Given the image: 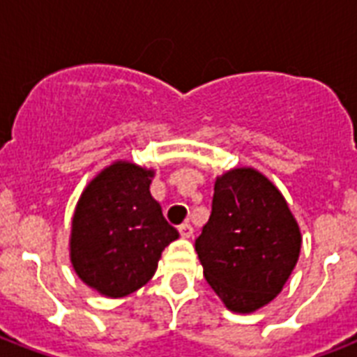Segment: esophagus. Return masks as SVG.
I'll return each instance as SVG.
<instances>
[{
    "instance_id": "esophagus-1",
    "label": "esophagus",
    "mask_w": 357,
    "mask_h": 357,
    "mask_svg": "<svg viewBox=\"0 0 357 357\" xmlns=\"http://www.w3.org/2000/svg\"><path fill=\"white\" fill-rule=\"evenodd\" d=\"M178 231H179V235H181V237H183V238H190V237H192V226H190V224H181V226H179V228H178Z\"/></svg>"
}]
</instances>
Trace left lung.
Wrapping results in <instances>:
<instances>
[{
  "label": "left lung",
  "instance_id": "1",
  "mask_svg": "<svg viewBox=\"0 0 357 357\" xmlns=\"http://www.w3.org/2000/svg\"><path fill=\"white\" fill-rule=\"evenodd\" d=\"M195 246L224 305L254 313L282 293L298 261L302 234L276 185L259 170L241 167L215 181L211 217Z\"/></svg>",
  "mask_w": 357,
  "mask_h": 357
}]
</instances>
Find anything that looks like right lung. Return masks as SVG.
<instances>
[{
  "instance_id": "add662e5",
  "label": "right lung",
  "mask_w": 357,
  "mask_h": 357,
  "mask_svg": "<svg viewBox=\"0 0 357 357\" xmlns=\"http://www.w3.org/2000/svg\"><path fill=\"white\" fill-rule=\"evenodd\" d=\"M155 170L114 161L81 192L70 231V261L81 282L107 298L139 291L162 250L179 237L150 195Z\"/></svg>"
}]
</instances>
